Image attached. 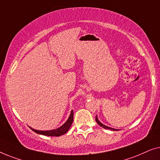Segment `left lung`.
Wrapping results in <instances>:
<instances>
[{"label": "left lung", "mask_w": 160, "mask_h": 160, "mask_svg": "<svg viewBox=\"0 0 160 160\" xmlns=\"http://www.w3.org/2000/svg\"><path fill=\"white\" fill-rule=\"evenodd\" d=\"M96 122H97L98 124L101 126V127L103 128H104V129H109V130H118V129H114V128H112L108 127V126H107V125H105L102 124V123L99 120H98V118H97V116L96 117Z\"/></svg>", "instance_id": "left-lung-1"}]
</instances>
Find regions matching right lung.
Listing matches in <instances>:
<instances>
[{
  "mask_svg": "<svg viewBox=\"0 0 160 160\" xmlns=\"http://www.w3.org/2000/svg\"><path fill=\"white\" fill-rule=\"evenodd\" d=\"M73 111L72 110L71 113L69 114V118L67 119V120L65 122L64 125H62L61 127L58 128H57V129L54 130H38L35 129H33L31 127L30 128L31 130H32L33 131L35 132L36 133L38 134H41L43 135V136H62L66 133V132L68 131L69 128H70L73 122Z\"/></svg>",
  "mask_w": 160,
  "mask_h": 160,
  "instance_id": "1",
  "label": "right lung"
}]
</instances>
